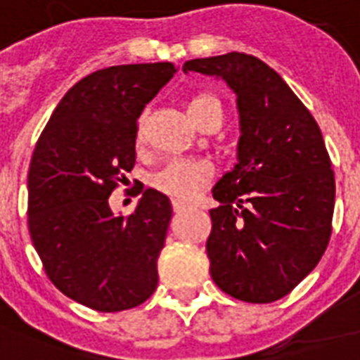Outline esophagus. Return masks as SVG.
Wrapping results in <instances>:
<instances>
[{
  "instance_id": "1",
  "label": "esophagus",
  "mask_w": 360,
  "mask_h": 360,
  "mask_svg": "<svg viewBox=\"0 0 360 360\" xmlns=\"http://www.w3.org/2000/svg\"><path fill=\"white\" fill-rule=\"evenodd\" d=\"M172 209H174L176 212H180L184 211V209H188V205H186L184 201H172Z\"/></svg>"
}]
</instances>
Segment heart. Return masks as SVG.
<instances>
[{
	"instance_id": "b5f03b06",
	"label": "heart",
	"mask_w": 360,
	"mask_h": 360,
	"mask_svg": "<svg viewBox=\"0 0 360 360\" xmlns=\"http://www.w3.org/2000/svg\"><path fill=\"white\" fill-rule=\"evenodd\" d=\"M222 103L212 94H198L188 101V115L195 124L203 120L217 119L222 120ZM141 128L138 130V141H141ZM212 176L211 165L198 159H172L161 170L153 174V186L162 193L176 199H190L205 186Z\"/></svg>"
}]
</instances>
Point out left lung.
<instances>
[{"instance_id": "1", "label": "left lung", "mask_w": 360, "mask_h": 360, "mask_svg": "<svg viewBox=\"0 0 360 360\" xmlns=\"http://www.w3.org/2000/svg\"><path fill=\"white\" fill-rule=\"evenodd\" d=\"M184 72L224 78L240 109V162L212 188V280L245 303L278 301L319 264L332 236L335 180L322 132L259 57L191 59Z\"/></svg>"}]
</instances>
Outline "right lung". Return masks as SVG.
<instances>
[{
	"label": "right lung",
	"instance_id": "add662e5",
	"mask_svg": "<svg viewBox=\"0 0 360 360\" xmlns=\"http://www.w3.org/2000/svg\"><path fill=\"white\" fill-rule=\"evenodd\" d=\"M176 72L172 63L119 65L75 84L40 134L28 169V232L47 278L99 313L141 305L157 288V259L172 207L143 190L115 217L109 195L136 165L138 117Z\"/></svg>",
	"mask_w": 360,
	"mask_h": 360
}]
</instances>
